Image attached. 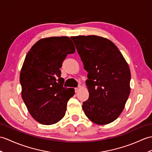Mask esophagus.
<instances>
[{
	"instance_id": "esophagus-1",
	"label": "esophagus",
	"mask_w": 152,
	"mask_h": 152,
	"mask_svg": "<svg viewBox=\"0 0 152 152\" xmlns=\"http://www.w3.org/2000/svg\"><path fill=\"white\" fill-rule=\"evenodd\" d=\"M79 89H80V87H76L75 88V92L76 93H77L79 91Z\"/></svg>"
}]
</instances>
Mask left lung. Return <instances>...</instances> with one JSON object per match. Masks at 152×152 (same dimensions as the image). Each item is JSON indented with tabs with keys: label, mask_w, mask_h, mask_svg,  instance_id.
I'll use <instances>...</instances> for the list:
<instances>
[{
	"label": "left lung",
	"mask_w": 152,
	"mask_h": 152,
	"mask_svg": "<svg viewBox=\"0 0 152 152\" xmlns=\"http://www.w3.org/2000/svg\"><path fill=\"white\" fill-rule=\"evenodd\" d=\"M70 38L88 72L86 86L89 97L83 102V110L95 124H109L121 115L130 93L128 63L116 46L106 38Z\"/></svg>",
	"instance_id": "obj_1"
}]
</instances>
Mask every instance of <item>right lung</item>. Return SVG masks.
Returning <instances> with one entry per match:
<instances>
[{"label":"right lung","mask_w":152,"mask_h":152,"mask_svg":"<svg viewBox=\"0 0 152 152\" xmlns=\"http://www.w3.org/2000/svg\"><path fill=\"white\" fill-rule=\"evenodd\" d=\"M75 52L68 37L41 39L24 59L20 74L22 98L31 116L45 125L57 123L65 115L73 88L63 87L59 69L66 56Z\"/></svg>","instance_id":"right-lung-1"}]
</instances>
